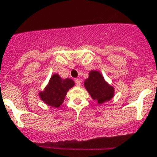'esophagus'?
<instances>
[{
  "mask_svg": "<svg viewBox=\"0 0 157 157\" xmlns=\"http://www.w3.org/2000/svg\"><path fill=\"white\" fill-rule=\"evenodd\" d=\"M75 85L77 86H81V81H80V79H78V78H76V79H75Z\"/></svg>",
  "mask_w": 157,
  "mask_h": 157,
  "instance_id": "1",
  "label": "esophagus"
}]
</instances>
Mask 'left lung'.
<instances>
[{
  "label": "left lung",
  "mask_w": 157,
  "mask_h": 157,
  "mask_svg": "<svg viewBox=\"0 0 157 157\" xmlns=\"http://www.w3.org/2000/svg\"><path fill=\"white\" fill-rule=\"evenodd\" d=\"M84 85L92 98L100 104L108 101L113 97L114 90L106 82L103 75L99 71H90L89 78L85 80Z\"/></svg>",
  "instance_id": "1"
}]
</instances>
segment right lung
Returning <instances> with one entry per match:
<instances>
[{
	"label": "right lung",
	"instance_id": "right-lung-1",
	"mask_svg": "<svg viewBox=\"0 0 157 157\" xmlns=\"http://www.w3.org/2000/svg\"><path fill=\"white\" fill-rule=\"evenodd\" d=\"M74 85V81L71 78L62 79L58 75L54 74L44 91L40 93V98L49 106L59 107L64 102L67 92Z\"/></svg>",
	"mask_w": 157,
	"mask_h": 157
}]
</instances>
